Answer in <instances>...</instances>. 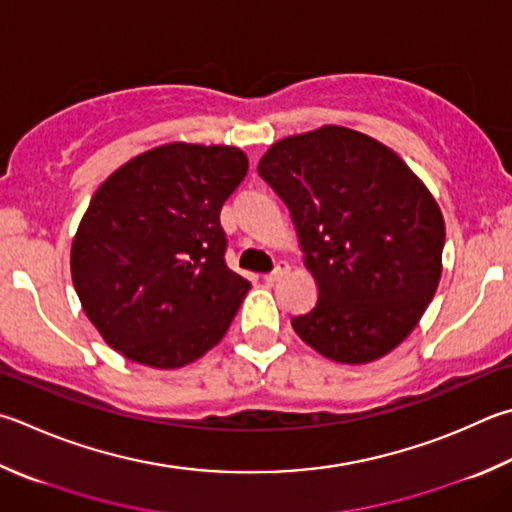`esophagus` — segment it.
<instances>
[{
  "label": "esophagus",
  "instance_id": "esophagus-1",
  "mask_svg": "<svg viewBox=\"0 0 512 512\" xmlns=\"http://www.w3.org/2000/svg\"><path fill=\"white\" fill-rule=\"evenodd\" d=\"M286 273H288V268H286V266H275L271 273H266V275H264V280H266L268 284H275V282H280Z\"/></svg>",
  "mask_w": 512,
  "mask_h": 512
}]
</instances>
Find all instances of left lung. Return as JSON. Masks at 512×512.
Wrapping results in <instances>:
<instances>
[{"mask_svg":"<svg viewBox=\"0 0 512 512\" xmlns=\"http://www.w3.org/2000/svg\"><path fill=\"white\" fill-rule=\"evenodd\" d=\"M300 235L318 302L291 320L324 358L362 365L410 336L441 280L445 224L396 152L324 125L271 145L257 165Z\"/></svg>","mask_w":512,"mask_h":512,"instance_id":"8db88e82","label":"left lung"}]
</instances>
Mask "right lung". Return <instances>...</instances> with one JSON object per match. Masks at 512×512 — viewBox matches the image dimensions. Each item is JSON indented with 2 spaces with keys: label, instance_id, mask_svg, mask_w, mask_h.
Masks as SVG:
<instances>
[{
  "label": "right lung",
  "instance_id": "right-lung-1",
  "mask_svg": "<svg viewBox=\"0 0 512 512\" xmlns=\"http://www.w3.org/2000/svg\"><path fill=\"white\" fill-rule=\"evenodd\" d=\"M248 172L226 145L154 147L96 190L71 246V277L109 347L176 369L226 336L250 282L226 266L219 212Z\"/></svg>",
  "mask_w": 512,
  "mask_h": 512
}]
</instances>
